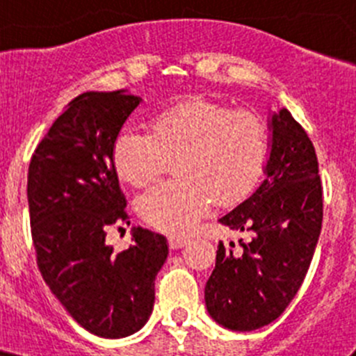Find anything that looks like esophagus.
I'll list each match as a JSON object with an SVG mask.
<instances>
[{
    "mask_svg": "<svg viewBox=\"0 0 356 356\" xmlns=\"http://www.w3.org/2000/svg\"><path fill=\"white\" fill-rule=\"evenodd\" d=\"M189 239L184 238V236H170L168 238V246H170V250H181L182 246L188 245Z\"/></svg>",
    "mask_w": 356,
    "mask_h": 356,
    "instance_id": "1",
    "label": "esophagus"
}]
</instances>
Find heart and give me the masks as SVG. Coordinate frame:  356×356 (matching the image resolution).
<instances>
[{
    "label": "heart",
    "mask_w": 356,
    "mask_h": 356,
    "mask_svg": "<svg viewBox=\"0 0 356 356\" xmlns=\"http://www.w3.org/2000/svg\"><path fill=\"white\" fill-rule=\"evenodd\" d=\"M270 132L254 115L191 99L153 118L152 132L125 125L111 161L118 177L146 188L175 165L177 181L155 186L138 201L149 227L168 234L189 232L208 213L245 201L264 179L270 160Z\"/></svg>",
    "instance_id": "heart-1"
}]
</instances>
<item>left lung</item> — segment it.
Here are the masks:
<instances>
[{
	"label": "left lung",
	"mask_w": 356,
	"mask_h": 356,
	"mask_svg": "<svg viewBox=\"0 0 356 356\" xmlns=\"http://www.w3.org/2000/svg\"><path fill=\"white\" fill-rule=\"evenodd\" d=\"M265 179L220 224L245 239L218 243L204 303L217 324L254 331L274 322L303 284L322 229L324 201L310 138L286 108L270 118Z\"/></svg>",
	"instance_id": "obj_1"
}]
</instances>
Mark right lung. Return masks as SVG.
Masks as SVG:
<instances>
[{
	"mask_svg": "<svg viewBox=\"0 0 356 356\" xmlns=\"http://www.w3.org/2000/svg\"><path fill=\"white\" fill-rule=\"evenodd\" d=\"M141 98L124 89L68 103L31 158L27 200L38 267L79 325L99 337L131 336L148 322L167 239L132 229V245L106 241L127 220L111 161L113 141Z\"/></svg>",
	"mask_w": 356,
	"mask_h": 356,
	"instance_id": "add662e5",
	"label": "right lung"
}]
</instances>
